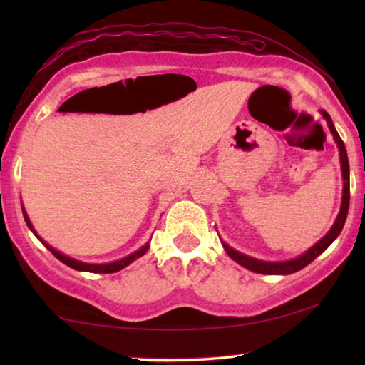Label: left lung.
Returning <instances> with one entry per match:
<instances>
[{
	"label": "left lung",
	"instance_id": "8db88e82",
	"mask_svg": "<svg viewBox=\"0 0 365 365\" xmlns=\"http://www.w3.org/2000/svg\"><path fill=\"white\" fill-rule=\"evenodd\" d=\"M322 115L325 117L327 123H329V128L333 135V138H335L336 145H338V150H339V160H341V170H343V182H344V187H343V202H341V209H339V214L335 220V224L330 228V232L325 235V237L317 242L316 245L312 246L311 250L306 251L304 255L293 259V261H287V262H262V261H257V259H252L250 256H245L242 252L235 251L230 246L224 243V248L227 251V255L230 256L235 262H238L240 265H243L251 272H256V274H267V275H288V274H294V272H298L301 269H304L307 264H311L314 259H316L319 255H322V252L329 248V246L335 242V238L338 237L339 233H341L343 227H344V222L346 217H348V209H349V163H348V154H346V148L343 140L339 138V135L336 132L335 125H333L331 122V117L325 113V110H320Z\"/></svg>",
	"mask_w": 365,
	"mask_h": 365
}]
</instances>
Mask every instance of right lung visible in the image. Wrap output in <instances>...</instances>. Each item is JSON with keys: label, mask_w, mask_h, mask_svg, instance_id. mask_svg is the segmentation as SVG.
<instances>
[{"label": "right lung", "mask_w": 365, "mask_h": 365, "mask_svg": "<svg viewBox=\"0 0 365 365\" xmlns=\"http://www.w3.org/2000/svg\"><path fill=\"white\" fill-rule=\"evenodd\" d=\"M22 212H24V219H26V222H27V225H29V228L30 230H32L35 235H36V232L34 230V227H32V224H30V220H29V215H27V212L24 211L22 209ZM36 238L40 240V242L46 246V248L53 252L54 255V257H58L61 262L63 264H66V265H69L71 269H73V270H82V272H93V274H114V272H119L120 269H123V267H127L128 264H132L135 259H138V257H141L145 255V252L148 251V248H150V246H143V248L141 250H138L137 252H133V255H130V256H127V257H123V259H120V261H115V262H110V264H85V262H80V261H76V259H71V257H67V256H64V255H61L59 251H56L54 248H51V246H49L48 243H45L43 242V240L38 237V235H36Z\"/></svg>", "instance_id": "add662e5"}]
</instances>
